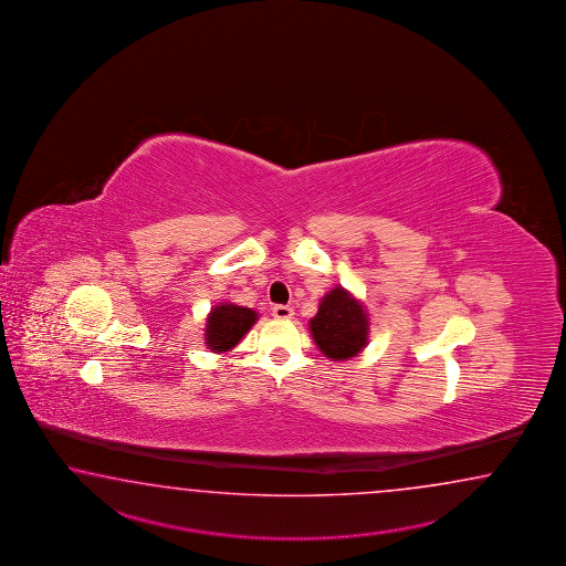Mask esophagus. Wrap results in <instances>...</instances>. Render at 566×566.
Returning a JSON list of instances; mask_svg holds the SVG:
<instances>
[{
    "label": "esophagus",
    "instance_id": "esophagus-1",
    "mask_svg": "<svg viewBox=\"0 0 566 566\" xmlns=\"http://www.w3.org/2000/svg\"><path fill=\"white\" fill-rule=\"evenodd\" d=\"M273 317H277V319H291V317H293V307H289V305H275V307H273Z\"/></svg>",
    "mask_w": 566,
    "mask_h": 566
}]
</instances>
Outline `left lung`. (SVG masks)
Here are the masks:
<instances>
[{"instance_id": "8db88e82", "label": "left lung", "mask_w": 566, "mask_h": 566, "mask_svg": "<svg viewBox=\"0 0 566 566\" xmlns=\"http://www.w3.org/2000/svg\"><path fill=\"white\" fill-rule=\"evenodd\" d=\"M310 325L317 348L334 360L356 356L368 336V324L361 305L339 287L325 295L319 312Z\"/></svg>"}]
</instances>
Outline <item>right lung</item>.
Here are the masks:
<instances>
[{"label": "right lung", "mask_w": 566, "mask_h": 566, "mask_svg": "<svg viewBox=\"0 0 566 566\" xmlns=\"http://www.w3.org/2000/svg\"><path fill=\"white\" fill-rule=\"evenodd\" d=\"M256 322L253 310L222 303L210 313L206 325V344L214 352H229L234 348Z\"/></svg>", "instance_id": "obj_1"}]
</instances>
